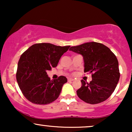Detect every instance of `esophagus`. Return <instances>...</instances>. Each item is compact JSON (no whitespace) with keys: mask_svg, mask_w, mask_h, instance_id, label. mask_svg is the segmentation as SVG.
Segmentation results:
<instances>
[{"mask_svg":"<svg viewBox=\"0 0 132 132\" xmlns=\"http://www.w3.org/2000/svg\"><path fill=\"white\" fill-rule=\"evenodd\" d=\"M74 79H72V78H68V81H74Z\"/></svg>","mask_w":132,"mask_h":132,"instance_id":"1","label":"esophagus"}]
</instances>
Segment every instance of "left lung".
<instances>
[{"instance_id": "1", "label": "left lung", "mask_w": 132, "mask_h": 132, "mask_svg": "<svg viewBox=\"0 0 132 132\" xmlns=\"http://www.w3.org/2000/svg\"><path fill=\"white\" fill-rule=\"evenodd\" d=\"M69 50L82 55L84 72L92 75L89 83L81 80L82 86L77 90L78 96L90 104L107 100L114 91L120 78L116 56L108 47L97 42L72 46Z\"/></svg>"}]
</instances>
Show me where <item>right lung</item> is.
Listing matches in <instances>:
<instances>
[{
	"label": "right lung",
	"mask_w": 132,
	"mask_h": 132,
	"mask_svg": "<svg viewBox=\"0 0 132 132\" xmlns=\"http://www.w3.org/2000/svg\"><path fill=\"white\" fill-rule=\"evenodd\" d=\"M69 47L37 43L21 55L16 78L23 95L28 101L33 104L45 105L57 99L67 78L61 76L53 81L46 71L56 67L61 56Z\"/></svg>",
	"instance_id": "obj_1"
}]
</instances>
